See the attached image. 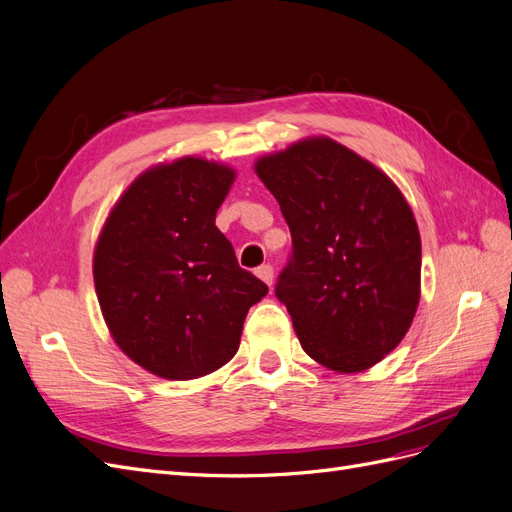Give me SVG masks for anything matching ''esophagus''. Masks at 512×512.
<instances>
[{
	"mask_svg": "<svg viewBox=\"0 0 512 512\" xmlns=\"http://www.w3.org/2000/svg\"><path fill=\"white\" fill-rule=\"evenodd\" d=\"M256 275H258L260 280L265 282L267 286L273 284V267H271V265H260V267L256 269Z\"/></svg>",
	"mask_w": 512,
	"mask_h": 512,
	"instance_id": "34e87169",
	"label": "esophagus"
}]
</instances>
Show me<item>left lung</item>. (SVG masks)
Here are the masks:
<instances>
[{
	"label": "left lung",
	"mask_w": 512,
	"mask_h": 512,
	"mask_svg": "<svg viewBox=\"0 0 512 512\" xmlns=\"http://www.w3.org/2000/svg\"><path fill=\"white\" fill-rule=\"evenodd\" d=\"M256 175L290 228L275 297L303 350L344 374L376 365L408 333L421 297V237L404 194L324 136L260 158Z\"/></svg>",
	"instance_id": "left-lung-1"
}]
</instances>
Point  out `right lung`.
Listing matches in <instances>:
<instances>
[{
	"instance_id": "right-lung-1",
	"label": "right lung",
	"mask_w": 512,
	"mask_h": 512,
	"mask_svg": "<svg viewBox=\"0 0 512 512\" xmlns=\"http://www.w3.org/2000/svg\"><path fill=\"white\" fill-rule=\"evenodd\" d=\"M232 181L235 170L203 158L149 168L100 232L94 282L108 331L160 378L192 380L226 365L247 309L269 292L215 226Z\"/></svg>"
}]
</instances>
